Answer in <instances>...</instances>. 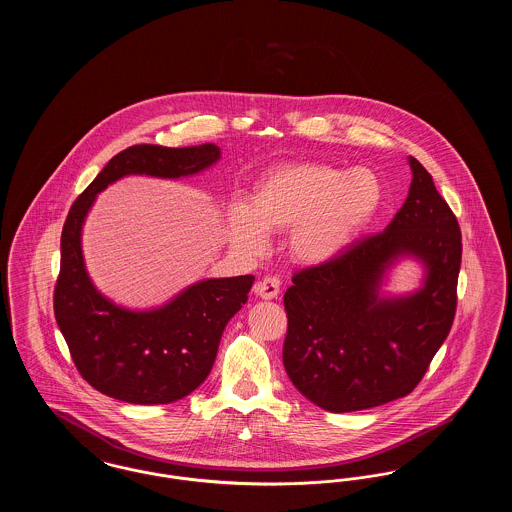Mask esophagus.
Wrapping results in <instances>:
<instances>
[{
	"label": "esophagus",
	"mask_w": 512,
	"mask_h": 512,
	"mask_svg": "<svg viewBox=\"0 0 512 512\" xmlns=\"http://www.w3.org/2000/svg\"><path fill=\"white\" fill-rule=\"evenodd\" d=\"M253 292L257 293L261 299H274V297H278V293H280V282L276 280V278H263V280H259L257 284H255V288H253Z\"/></svg>",
	"instance_id": "34e87169"
}]
</instances>
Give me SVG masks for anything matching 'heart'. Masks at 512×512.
<instances>
[{"label": "heart", "instance_id": "1", "mask_svg": "<svg viewBox=\"0 0 512 512\" xmlns=\"http://www.w3.org/2000/svg\"><path fill=\"white\" fill-rule=\"evenodd\" d=\"M384 203L380 176L365 167L286 163L265 172L249 201L230 211V230L247 251H263L270 232L288 234L293 261L318 267L338 259L365 232Z\"/></svg>", "mask_w": 512, "mask_h": 512}]
</instances>
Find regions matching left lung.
I'll use <instances>...</instances> for the list:
<instances>
[{"label":"left lung","mask_w":512,"mask_h":512,"mask_svg":"<svg viewBox=\"0 0 512 512\" xmlns=\"http://www.w3.org/2000/svg\"><path fill=\"white\" fill-rule=\"evenodd\" d=\"M409 165V195L388 228L326 265L299 270L284 295V368L297 390L330 413L409 395L455 318L461 228L430 172L414 157ZM405 256L425 268L421 288L380 294L387 270Z\"/></svg>","instance_id":"1"}]
</instances>
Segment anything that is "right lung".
<instances>
[{"instance_id":"right-lung-1","label":"right lung","mask_w":512,"mask_h":512,"mask_svg":"<svg viewBox=\"0 0 512 512\" xmlns=\"http://www.w3.org/2000/svg\"><path fill=\"white\" fill-rule=\"evenodd\" d=\"M220 147L132 146L117 153L80 194L61 232V270L53 295L57 326L82 378L132 405H165L209 376L220 336L253 286V276L195 282L161 307L126 309L94 286L82 255V226L96 195L124 176L184 178L213 167Z\"/></svg>"}]
</instances>
